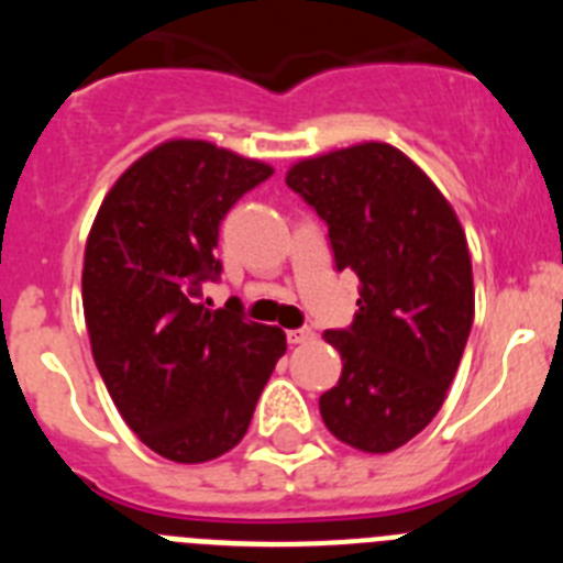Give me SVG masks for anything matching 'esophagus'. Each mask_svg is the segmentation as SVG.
Returning a JSON list of instances; mask_svg holds the SVG:
<instances>
[{"mask_svg": "<svg viewBox=\"0 0 563 563\" xmlns=\"http://www.w3.org/2000/svg\"><path fill=\"white\" fill-rule=\"evenodd\" d=\"M312 338H316V332H312L310 327H298V330L287 332V341L290 343H307V341H312Z\"/></svg>", "mask_w": 563, "mask_h": 563, "instance_id": "34e87169", "label": "esophagus"}]
</instances>
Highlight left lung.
Returning <instances> with one entry per match:
<instances>
[{
	"label": "left lung",
	"mask_w": 563,
	"mask_h": 563,
	"mask_svg": "<svg viewBox=\"0 0 563 563\" xmlns=\"http://www.w3.org/2000/svg\"><path fill=\"white\" fill-rule=\"evenodd\" d=\"M287 186L330 228L338 271L361 282L338 383L321 395L327 429L366 454H389L437 417L474 324V276L454 208L389 143L301 161Z\"/></svg>",
	"instance_id": "obj_1"
}]
</instances>
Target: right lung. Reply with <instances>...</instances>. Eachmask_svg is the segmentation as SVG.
Listing matches in <instances>:
<instances>
[{
    "mask_svg": "<svg viewBox=\"0 0 563 563\" xmlns=\"http://www.w3.org/2000/svg\"><path fill=\"white\" fill-rule=\"evenodd\" d=\"M271 166L206 141L143 154L103 197L84 253L92 357L129 429L172 462L231 451L287 350L278 327L247 321L239 298L211 310L202 285L225 213Z\"/></svg>",
    "mask_w": 563,
    "mask_h": 563,
    "instance_id": "obj_1",
    "label": "right lung"
}]
</instances>
